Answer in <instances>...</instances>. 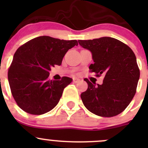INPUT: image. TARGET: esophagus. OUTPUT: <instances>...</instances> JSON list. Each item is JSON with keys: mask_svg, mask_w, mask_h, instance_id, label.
Wrapping results in <instances>:
<instances>
[{"mask_svg": "<svg viewBox=\"0 0 148 148\" xmlns=\"http://www.w3.org/2000/svg\"><path fill=\"white\" fill-rule=\"evenodd\" d=\"M73 82H74V83H78L80 82V79L79 78H77V77H74V78H73Z\"/></svg>", "mask_w": 148, "mask_h": 148, "instance_id": "1", "label": "esophagus"}]
</instances>
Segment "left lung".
Segmentation results:
<instances>
[{"label":"left lung","mask_w":148,"mask_h":148,"mask_svg":"<svg viewBox=\"0 0 148 148\" xmlns=\"http://www.w3.org/2000/svg\"><path fill=\"white\" fill-rule=\"evenodd\" d=\"M78 42L92 53L94 64L89 67L91 72L97 77L104 75L102 84L95 85L84 79L88 88L81 94L84 105L100 117L120 114L136 93L140 69L135 53L127 45L111 37Z\"/></svg>","instance_id":"1"}]
</instances>
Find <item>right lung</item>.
<instances>
[{"instance_id":"obj_1","label":"right lung","mask_w":148,"mask_h":148,"mask_svg":"<svg viewBox=\"0 0 148 148\" xmlns=\"http://www.w3.org/2000/svg\"><path fill=\"white\" fill-rule=\"evenodd\" d=\"M78 45L77 40H61L43 36L18 48L8 69L12 95L18 107L31 114H43L54 108L64 89L72 79L49 80V71L62 64L69 49Z\"/></svg>"}]
</instances>
